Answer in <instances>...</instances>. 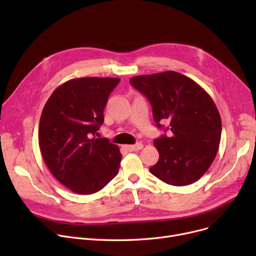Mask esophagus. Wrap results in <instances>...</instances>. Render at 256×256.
Masks as SVG:
<instances>
[{
	"instance_id": "obj_1",
	"label": "esophagus",
	"mask_w": 256,
	"mask_h": 256,
	"mask_svg": "<svg viewBox=\"0 0 256 256\" xmlns=\"http://www.w3.org/2000/svg\"><path fill=\"white\" fill-rule=\"evenodd\" d=\"M124 148L128 152H136V150H140L143 148V144L137 143L135 145H124Z\"/></svg>"
}]
</instances>
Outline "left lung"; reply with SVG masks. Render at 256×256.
Wrapping results in <instances>:
<instances>
[{"label": "left lung", "instance_id": "left-lung-1", "mask_svg": "<svg viewBox=\"0 0 256 256\" xmlns=\"http://www.w3.org/2000/svg\"><path fill=\"white\" fill-rule=\"evenodd\" d=\"M132 87L148 98L158 128L168 122L172 135L154 141L160 158L152 174L172 186L197 182L219 150L221 117L210 94L195 80L176 72L136 76Z\"/></svg>", "mask_w": 256, "mask_h": 256}]
</instances>
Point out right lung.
<instances>
[{"mask_svg":"<svg viewBox=\"0 0 256 256\" xmlns=\"http://www.w3.org/2000/svg\"><path fill=\"white\" fill-rule=\"evenodd\" d=\"M118 78H78L52 93L42 113L38 142L46 165L70 191L89 195L118 173V146L91 138L104 122V109Z\"/></svg>","mask_w":256,"mask_h":256,"instance_id":"obj_1","label":"right lung"}]
</instances>
